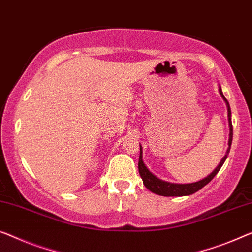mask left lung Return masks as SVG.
<instances>
[{"label": "left lung", "instance_id": "left-lung-1", "mask_svg": "<svg viewBox=\"0 0 252 252\" xmlns=\"http://www.w3.org/2000/svg\"><path fill=\"white\" fill-rule=\"evenodd\" d=\"M220 94L222 95L223 99L225 100L227 106V116H228V126H230V139H228V148L227 152L225 154V156L220 160V164L217 165V167L214 170L212 173H210L208 176H206L205 179L200 180L198 182H193V183H186V185H178V183H171V182H166L163 181L157 178V176L154 175L152 172H150L146 165L144 164V160H142V155H141V146H140V156H139V162H138V168H139V174H140L142 181H144L145 187L147 188L148 190L152 191V192L159 194V196H164V197H181V196H190L194 192H197L198 190H200L201 188H204L207 183H209L212 180L214 179L219 171L220 170V167L223 166V164L225 162V159L227 158L228 153H230V148H231V144H232V138H233V126H232V121H231V108H230V104H228L227 99L225 98L223 95L222 89L220 87Z\"/></svg>", "mask_w": 252, "mask_h": 252}]
</instances>
